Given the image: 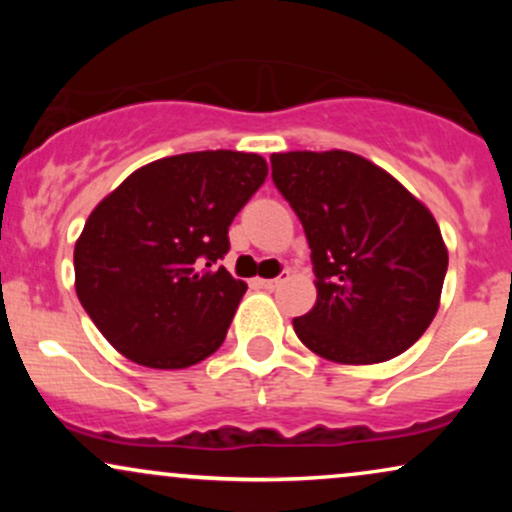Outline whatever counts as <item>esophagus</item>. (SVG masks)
I'll use <instances>...</instances> for the list:
<instances>
[{
  "label": "esophagus",
  "instance_id": "1",
  "mask_svg": "<svg viewBox=\"0 0 512 512\" xmlns=\"http://www.w3.org/2000/svg\"><path fill=\"white\" fill-rule=\"evenodd\" d=\"M286 281H289V269H284V272L276 276V279H260L257 281V286H262V289H267V291H274V289H279L281 284H286Z\"/></svg>",
  "mask_w": 512,
  "mask_h": 512
}]
</instances>
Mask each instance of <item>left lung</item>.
<instances>
[{"mask_svg":"<svg viewBox=\"0 0 512 512\" xmlns=\"http://www.w3.org/2000/svg\"><path fill=\"white\" fill-rule=\"evenodd\" d=\"M272 180L303 223L315 272V308L293 320L298 339L354 366L407 351L436 317L448 272L431 211L349 151L274 154Z\"/></svg>","mask_w":512,"mask_h":512,"instance_id":"8db88e82","label":"left lung"}]
</instances>
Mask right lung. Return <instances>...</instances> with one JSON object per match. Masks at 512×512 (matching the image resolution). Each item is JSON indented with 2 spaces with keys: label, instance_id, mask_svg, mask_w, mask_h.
Masks as SVG:
<instances>
[{
  "label": "right lung",
  "instance_id": "obj_1",
  "mask_svg": "<svg viewBox=\"0 0 512 512\" xmlns=\"http://www.w3.org/2000/svg\"><path fill=\"white\" fill-rule=\"evenodd\" d=\"M267 178V161L195 151L134 170L88 216L74 248L76 296L122 356L187 368L226 339L245 281L221 267L228 226Z\"/></svg>",
  "mask_w": 512,
  "mask_h": 512
}]
</instances>
